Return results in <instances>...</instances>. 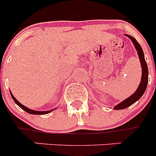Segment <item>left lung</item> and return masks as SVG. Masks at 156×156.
Instances as JSON below:
<instances>
[{
  "label": "left lung",
  "mask_w": 156,
  "mask_h": 156,
  "mask_svg": "<svg viewBox=\"0 0 156 156\" xmlns=\"http://www.w3.org/2000/svg\"><path fill=\"white\" fill-rule=\"evenodd\" d=\"M125 36L129 38L131 40L132 43L134 45V48L136 51H137V55H138V58L140 59V66H141V69H142V74H141V80H140V83L139 84L138 87H137V90L134 92L132 95H130L129 98L123 100L121 101L120 103L117 104L116 105L114 106V109L115 110H120V109H124V108H128L129 106L133 105L136 101L139 100L140 98L142 97V95L144 94V91L146 90L147 85H148V66L144 59V51H143L142 48L139 44L138 42L136 41L134 37H131L130 35L128 34H125Z\"/></svg>",
  "instance_id": "left-lung-1"
}]
</instances>
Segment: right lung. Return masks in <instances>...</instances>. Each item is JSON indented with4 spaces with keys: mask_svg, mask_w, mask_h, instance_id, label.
Instances as JSON below:
<instances>
[{
    "mask_svg": "<svg viewBox=\"0 0 156 156\" xmlns=\"http://www.w3.org/2000/svg\"><path fill=\"white\" fill-rule=\"evenodd\" d=\"M10 94H11V96H12V99L14 100V101L16 103V104L18 105L21 108H23L24 111H26L27 112H28V113L30 114H32V115H44V114H48L49 113V112H52L53 110H55V108H53V109H51V110H48V111H35V110H33V109H30V108H27V107H26L25 105H22L21 103L19 102V101L17 100V99L16 98L14 97L13 94H12V92L10 91Z\"/></svg>",
    "mask_w": 156,
    "mask_h": 156,
    "instance_id": "obj_1",
    "label": "right lung"
}]
</instances>
